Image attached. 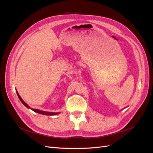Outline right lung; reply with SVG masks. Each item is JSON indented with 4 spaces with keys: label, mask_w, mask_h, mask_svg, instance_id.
<instances>
[{
    "label": "right lung",
    "mask_w": 153,
    "mask_h": 153,
    "mask_svg": "<svg viewBox=\"0 0 153 153\" xmlns=\"http://www.w3.org/2000/svg\"><path fill=\"white\" fill-rule=\"evenodd\" d=\"M16 93H17V95H18V98H19V99H20V100L21 101V102L24 104L27 108H30V109H31L32 110H33L34 112H36V113H38V114H43V115H57V114H59L60 112H46V111H42V110H38V109H34V108H30V106L27 105L25 101L23 100L22 99V98L20 97V96L19 95V94H18V91H16Z\"/></svg>",
    "instance_id": "right-lung-1"
}]
</instances>
